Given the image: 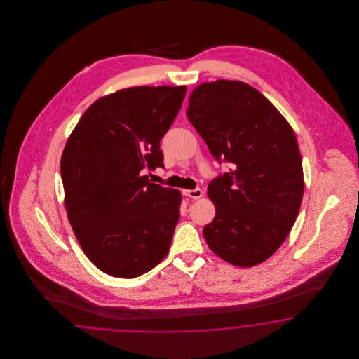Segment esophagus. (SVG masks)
Instances as JSON below:
<instances>
[{
	"mask_svg": "<svg viewBox=\"0 0 359 359\" xmlns=\"http://www.w3.org/2000/svg\"><path fill=\"white\" fill-rule=\"evenodd\" d=\"M183 194L188 196V198H191V199H199V198H202L203 196V191L201 189V188H195V189H184L183 191Z\"/></svg>",
	"mask_w": 359,
	"mask_h": 359,
	"instance_id": "obj_1",
	"label": "esophagus"
}]
</instances>
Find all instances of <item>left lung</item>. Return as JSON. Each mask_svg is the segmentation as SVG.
Returning a JSON list of instances; mask_svg holds the SVG:
<instances>
[{
  "label": "left lung",
  "instance_id": "1",
  "mask_svg": "<svg viewBox=\"0 0 359 359\" xmlns=\"http://www.w3.org/2000/svg\"><path fill=\"white\" fill-rule=\"evenodd\" d=\"M187 117L211 154L233 165L208 184L215 205L208 248L224 261L255 266L273 255L297 218L304 176L288 121L255 87L219 79L189 95Z\"/></svg>",
  "mask_w": 359,
  "mask_h": 359
}]
</instances>
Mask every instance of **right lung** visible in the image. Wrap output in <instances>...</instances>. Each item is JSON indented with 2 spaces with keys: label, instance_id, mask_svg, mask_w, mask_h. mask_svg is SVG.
Here are the masks:
<instances>
[{
  "label": "right lung",
  "instance_id": "obj_1",
  "mask_svg": "<svg viewBox=\"0 0 359 359\" xmlns=\"http://www.w3.org/2000/svg\"><path fill=\"white\" fill-rule=\"evenodd\" d=\"M186 86L123 88L93 103L60 161L67 217L86 256L104 273L135 278L168 255L180 191L151 183L163 168L160 140L176 118Z\"/></svg>",
  "mask_w": 359,
  "mask_h": 359
}]
</instances>
